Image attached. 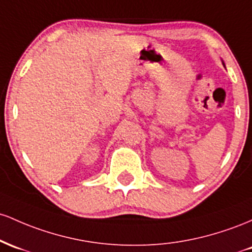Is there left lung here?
Masks as SVG:
<instances>
[{"mask_svg": "<svg viewBox=\"0 0 252 252\" xmlns=\"http://www.w3.org/2000/svg\"><path fill=\"white\" fill-rule=\"evenodd\" d=\"M222 64H224V62H222ZM224 66H225V64H224Z\"/></svg>", "mask_w": 252, "mask_h": 252, "instance_id": "left-lung-1", "label": "left lung"}]
</instances>
